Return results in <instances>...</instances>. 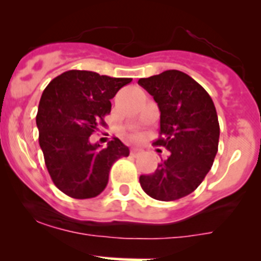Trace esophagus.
I'll return each instance as SVG.
<instances>
[{
  "label": "esophagus",
  "instance_id": "obj_1",
  "mask_svg": "<svg viewBox=\"0 0 261 261\" xmlns=\"http://www.w3.org/2000/svg\"><path fill=\"white\" fill-rule=\"evenodd\" d=\"M140 153H141L140 148H137V147L130 148V155H132V156H137V155H140Z\"/></svg>",
  "mask_w": 261,
  "mask_h": 261
}]
</instances>
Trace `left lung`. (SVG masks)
<instances>
[{"label":"left lung","instance_id":"8db88e82","mask_svg":"<svg viewBox=\"0 0 261 261\" xmlns=\"http://www.w3.org/2000/svg\"><path fill=\"white\" fill-rule=\"evenodd\" d=\"M138 84L160 110L155 145L170 151L155 172L141 175V187L155 200H178L201 185L214 163L220 132L214 102L195 79L179 70L141 78Z\"/></svg>","mask_w":261,"mask_h":261}]
</instances>
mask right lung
<instances>
[{
  "label": "right lung",
  "instance_id": "obj_1",
  "mask_svg": "<svg viewBox=\"0 0 261 261\" xmlns=\"http://www.w3.org/2000/svg\"><path fill=\"white\" fill-rule=\"evenodd\" d=\"M132 78H111L95 71L69 70L49 82L42 93L36 121L39 146L55 186L73 198L100 195L111 166L129 148L119 138L108 147L92 145L89 136L105 125L110 100Z\"/></svg>",
  "mask_w": 261,
  "mask_h": 261
}]
</instances>
